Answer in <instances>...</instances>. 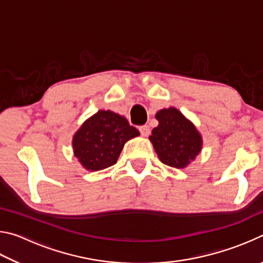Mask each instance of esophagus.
Masks as SVG:
<instances>
[{
  "instance_id": "obj_1",
  "label": "esophagus",
  "mask_w": 263,
  "mask_h": 263,
  "mask_svg": "<svg viewBox=\"0 0 263 263\" xmlns=\"http://www.w3.org/2000/svg\"><path fill=\"white\" fill-rule=\"evenodd\" d=\"M139 131H140V133H141V136H142V137H147V136L149 135V132H151V130H149V126H147V125L139 126Z\"/></svg>"
}]
</instances>
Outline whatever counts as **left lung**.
Wrapping results in <instances>:
<instances>
[{
	"instance_id": "left-lung-1",
	"label": "left lung",
	"mask_w": 263,
	"mask_h": 263,
	"mask_svg": "<svg viewBox=\"0 0 263 263\" xmlns=\"http://www.w3.org/2000/svg\"><path fill=\"white\" fill-rule=\"evenodd\" d=\"M159 125L149 140L161 162L175 168H185L202 151V136L197 128L175 108L160 110L155 115Z\"/></svg>"
}]
</instances>
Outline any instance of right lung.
Instances as JSON below:
<instances>
[{
  "label": "right lung",
  "instance_id": "1",
  "mask_svg": "<svg viewBox=\"0 0 263 263\" xmlns=\"http://www.w3.org/2000/svg\"><path fill=\"white\" fill-rule=\"evenodd\" d=\"M139 135L124 116L100 110L75 132L74 155L87 171H102L117 162L124 144Z\"/></svg>",
  "mask_w": 263,
  "mask_h": 263
}]
</instances>
